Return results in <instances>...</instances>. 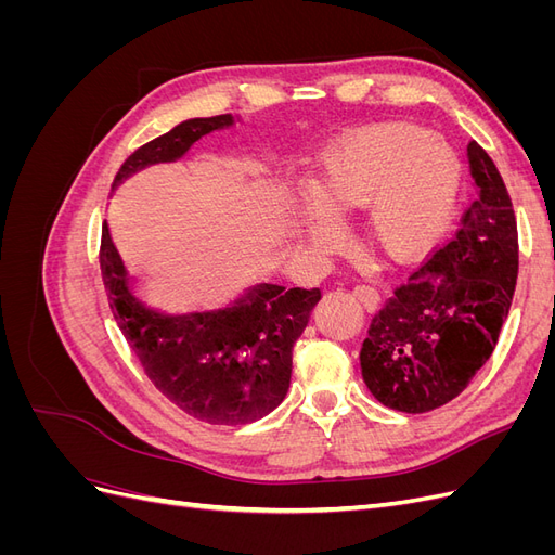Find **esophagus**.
<instances>
[{"mask_svg":"<svg viewBox=\"0 0 555 555\" xmlns=\"http://www.w3.org/2000/svg\"><path fill=\"white\" fill-rule=\"evenodd\" d=\"M354 298L365 310H375L379 306V294L373 287H365V284H359V287H354Z\"/></svg>","mask_w":555,"mask_h":555,"instance_id":"obj_1","label":"esophagus"}]
</instances>
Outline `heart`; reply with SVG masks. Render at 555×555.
<instances>
[{
    "instance_id": "1",
    "label": "heart",
    "mask_w": 555,
    "mask_h": 555,
    "mask_svg": "<svg viewBox=\"0 0 555 555\" xmlns=\"http://www.w3.org/2000/svg\"><path fill=\"white\" fill-rule=\"evenodd\" d=\"M461 162L440 137L410 125L349 133L322 159L298 222L312 245H328L331 222L363 210L361 238L393 263L426 257L444 236L456 206Z\"/></svg>"
}]
</instances>
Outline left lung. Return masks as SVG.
<instances>
[{
  "label": "left lung",
  "instance_id": "obj_1",
  "mask_svg": "<svg viewBox=\"0 0 555 555\" xmlns=\"http://www.w3.org/2000/svg\"><path fill=\"white\" fill-rule=\"evenodd\" d=\"M477 196L453 241L371 319L363 382L382 405L422 414L447 405L491 359L518 275L514 208L493 159L467 145Z\"/></svg>",
  "mask_w": 555,
  "mask_h": 555
}]
</instances>
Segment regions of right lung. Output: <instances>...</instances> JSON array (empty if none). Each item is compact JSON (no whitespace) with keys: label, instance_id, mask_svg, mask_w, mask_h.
Wrapping results in <instances>:
<instances>
[{"label":"right lung","instance_id":"right-lung-1","mask_svg":"<svg viewBox=\"0 0 555 555\" xmlns=\"http://www.w3.org/2000/svg\"><path fill=\"white\" fill-rule=\"evenodd\" d=\"M236 122H243L238 115H212L176 125L129 155L111 190L150 166L182 159L201 137ZM99 263L117 326L150 382L176 408L206 424L243 426L271 414L287 396L292 347L322 289L257 282L222 308L169 312L143 298L108 222L102 227Z\"/></svg>","mask_w":555,"mask_h":555}]
</instances>
